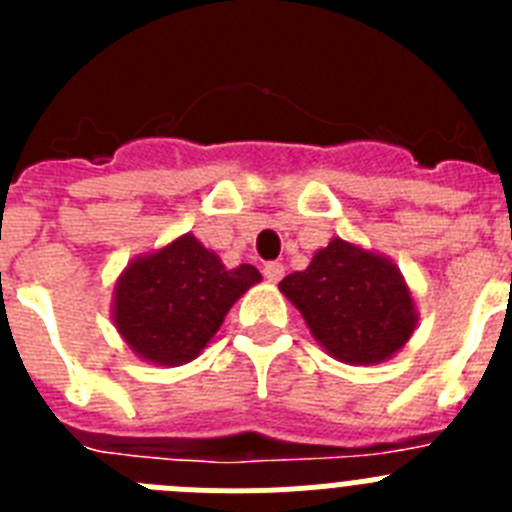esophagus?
<instances>
[{"label": "esophagus", "instance_id": "1", "mask_svg": "<svg viewBox=\"0 0 512 512\" xmlns=\"http://www.w3.org/2000/svg\"><path fill=\"white\" fill-rule=\"evenodd\" d=\"M264 277H266V282L277 284L279 279L284 277V266L279 264V261H269V264H264Z\"/></svg>", "mask_w": 512, "mask_h": 512}]
</instances>
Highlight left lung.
Segmentation results:
<instances>
[{
    "instance_id": "obj_1",
    "label": "left lung",
    "mask_w": 512,
    "mask_h": 512,
    "mask_svg": "<svg viewBox=\"0 0 512 512\" xmlns=\"http://www.w3.org/2000/svg\"><path fill=\"white\" fill-rule=\"evenodd\" d=\"M312 338L336 361L372 366L413 338L418 307L400 266L359 243L330 238L310 266L279 282Z\"/></svg>"
}]
</instances>
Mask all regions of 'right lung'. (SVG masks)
Instances as JSON below:
<instances>
[{
	"label": "right lung",
	"mask_w": 512,
	"mask_h": 512,
	"mask_svg": "<svg viewBox=\"0 0 512 512\" xmlns=\"http://www.w3.org/2000/svg\"><path fill=\"white\" fill-rule=\"evenodd\" d=\"M259 282L256 266L228 269L215 251L184 233L122 269L112 323L138 359L182 366L205 351L235 300Z\"/></svg>",
	"instance_id": "right-lung-1"
}]
</instances>
